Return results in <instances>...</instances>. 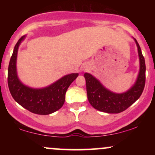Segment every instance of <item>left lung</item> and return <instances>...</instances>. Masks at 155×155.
Masks as SVG:
<instances>
[{"label": "left lung", "mask_w": 155, "mask_h": 155, "mask_svg": "<svg viewBox=\"0 0 155 155\" xmlns=\"http://www.w3.org/2000/svg\"><path fill=\"white\" fill-rule=\"evenodd\" d=\"M138 47L140 60V71L135 84L124 93H114L107 90L91 74L85 73L87 98L90 104L95 109L109 114H118L124 111L134 104L141 95L146 81L145 60L140 47L135 39Z\"/></svg>", "instance_id": "obj_1"}]
</instances>
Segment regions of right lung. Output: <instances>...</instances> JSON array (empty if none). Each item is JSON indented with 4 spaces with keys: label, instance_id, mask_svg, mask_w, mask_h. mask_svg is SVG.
I'll return each instance as SVG.
<instances>
[{
    "label": "right lung",
    "instance_id": "1",
    "mask_svg": "<svg viewBox=\"0 0 155 155\" xmlns=\"http://www.w3.org/2000/svg\"><path fill=\"white\" fill-rule=\"evenodd\" d=\"M25 37L23 35L19 39L11 58L8 68V89L15 101L27 110L36 114H49L63 106L65 92L79 74H68L43 89H33L25 86L17 77L16 68L17 51Z\"/></svg>",
    "mask_w": 155,
    "mask_h": 155
}]
</instances>
